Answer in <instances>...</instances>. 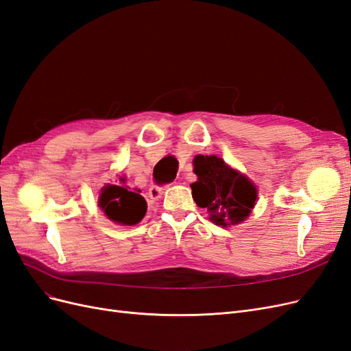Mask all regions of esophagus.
Listing matches in <instances>:
<instances>
[{"instance_id": "34e87169", "label": "esophagus", "mask_w": 351, "mask_h": 351, "mask_svg": "<svg viewBox=\"0 0 351 351\" xmlns=\"http://www.w3.org/2000/svg\"><path fill=\"white\" fill-rule=\"evenodd\" d=\"M167 187H168V184L167 186H152L149 189V197L151 199H159V197L164 195Z\"/></svg>"}]
</instances>
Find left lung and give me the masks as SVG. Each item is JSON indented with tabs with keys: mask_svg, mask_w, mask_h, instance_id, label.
I'll return each mask as SVG.
<instances>
[{
	"mask_svg": "<svg viewBox=\"0 0 351 351\" xmlns=\"http://www.w3.org/2000/svg\"><path fill=\"white\" fill-rule=\"evenodd\" d=\"M193 165L197 182L190 184L192 195L197 206L208 209L210 221L234 226L249 217L258 193L247 177L212 155H197Z\"/></svg>",
	"mask_w": 351,
	"mask_h": 351,
	"instance_id": "obj_1",
	"label": "left lung"
}]
</instances>
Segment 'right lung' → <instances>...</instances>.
Instances as JSON below:
<instances>
[{
  "mask_svg": "<svg viewBox=\"0 0 351 351\" xmlns=\"http://www.w3.org/2000/svg\"><path fill=\"white\" fill-rule=\"evenodd\" d=\"M141 190L108 184L102 189L99 206L111 221L123 226H134L146 214V200L139 195Z\"/></svg>",
  "mask_w": 351,
  "mask_h": 351,
  "instance_id": "right-lung-1",
  "label": "right lung"
}]
</instances>
